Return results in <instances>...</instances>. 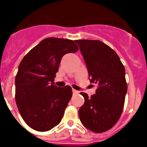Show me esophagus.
Segmentation results:
<instances>
[{"label": "esophagus", "instance_id": "34e87169", "mask_svg": "<svg viewBox=\"0 0 147 147\" xmlns=\"http://www.w3.org/2000/svg\"><path fill=\"white\" fill-rule=\"evenodd\" d=\"M72 92H73V94H78V93H79V92L78 91V90H72Z\"/></svg>", "mask_w": 147, "mask_h": 147}]
</instances>
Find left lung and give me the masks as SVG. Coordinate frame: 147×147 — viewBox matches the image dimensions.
I'll list each match as a JSON object with an SVG mask.
<instances>
[{
    "label": "left lung",
    "instance_id": "obj_1",
    "mask_svg": "<svg viewBox=\"0 0 147 147\" xmlns=\"http://www.w3.org/2000/svg\"><path fill=\"white\" fill-rule=\"evenodd\" d=\"M90 82L97 84L91 97L80 92L84 103L80 108L79 117L90 131L102 133L117 122L124 108L127 84L125 69L116 52L100 40H78Z\"/></svg>",
    "mask_w": 147,
    "mask_h": 147
}]
</instances>
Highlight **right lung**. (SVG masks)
<instances>
[{"instance_id": "1", "label": "right lung", "mask_w": 147, "mask_h": 147, "mask_svg": "<svg viewBox=\"0 0 147 147\" xmlns=\"http://www.w3.org/2000/svg\"><path fill=\"white\" fill-rule=\"evenodd\" d=\"M79 47L71 40L48 38L23 58L15 79L16 102L25 122L38 131H47L61 121L72 95L71 87L55 85L62 57Z\"/></svg>"}]
</instances>
